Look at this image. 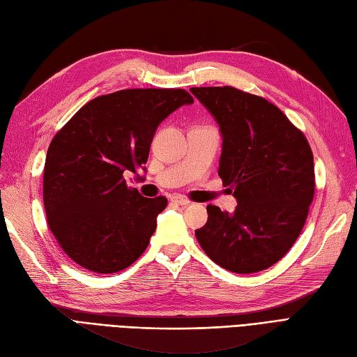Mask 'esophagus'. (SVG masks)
I'll use <instances>...</instances> for the list:
<instances>
[{"instance_id":"1","label":"esophagus","mask_w":357,"mask_h":357,"mask_svg":"<svg viewBox=\"0 0 357 357\" xmlns=\"http://www.w3.org/2000/svg\"><path fill=\"white\" fill-rule=\"evenodd\" d=\"M171 202H174L176 204H180V206L189 204V200L186 199V197H183V195H172L171 197Z\"/></svg>"}]
</instances>
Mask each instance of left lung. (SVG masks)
Here are the masks:
<instances>
[{
    "mask_svg": "<svg viewBox=\"0 0 357 357\" xmlns=\"http://www.w3.org/2000/svg\"><path fill=\"white\" fill-rule=\"evenodd\" d=\"M223 136L218 176L234 188V213L208 204L195 236L213 263L234 273L273 266L295 244L314 195L312 148L264 98L234 86H194Z\"/></svg>",
    "mask_w": 357,
    "mask_h": 357,
    "instance_id": "obj_1",
    "label": "left lung"
}]
</instances>
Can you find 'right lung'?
Segmentation results:
<instances>
[{
  "instance_id": "add662e5",
  "label": "right lung",
  "mask_w": 357,
  "mask_h": 357,
  "mask_svg": "<svg viewBox=\"0 0 357 357\" xmlns=\"http://www.w3.org/2000/svg\"><path fill=\"white\" fill-rule=\"evenodd\" d=\"M181 89H131L85 104L53 137L44 166L50 231L76 264L96 273L131 266L168 200L146 199L125 174L145 169L157 126L181 105Z\"/></svg>"
}]
</instances>
